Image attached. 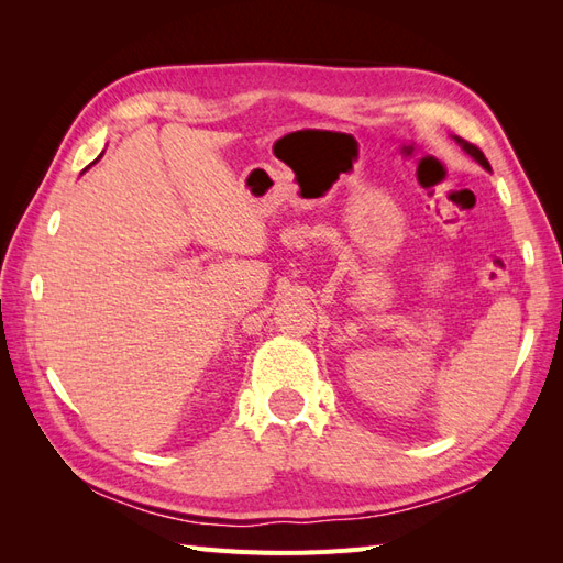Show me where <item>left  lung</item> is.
Listing matches in <instances>:
<instances>
[{
	"label": "left lung",
	"instance_id": "1",
	"mask_svg": "<svg viewBox=\"0 0 563 563\" xmlns=\"http://www.w3.org/2000/svg\"><path fill=\"white\" fill-rule=\"evenodd\" d=\"M453 141H455L460 147H463L476 164H482V166L486 168V172H490V164H488V159L484 157V152H482L479 147L472 145V143H467V141H463V139H457V135H453Z\"/></svg>",
	"mask_w": 563,
	"mask_h": 563
}]
</instances>
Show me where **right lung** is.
Segmentation results:
<instances>
[{"label": "right lung", "mask_w": 563, "mask_h": 563, "mask_svg": "<svg viewBox=\"0 0 563 563\" xmlns=\"http://www.w3.org/2000/svg\"><path fill=\"white\" fill-rule=\"evenodd\" d=\"M98 159H100V157H98ZM84 172H87V168H84Z\"/></svg>", "instance_id": "obj_1"}]
</instances>
